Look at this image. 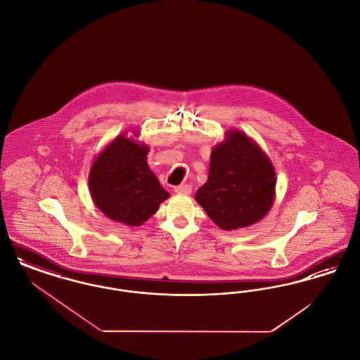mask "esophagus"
Masks as SVG:
<instances>
[{
    "label": "esophagus",
    "instance_id": "obj_1",
    "mask_svg": "<svg viewBox=\"0 0 360 360\" xmlns=\"http://www.w3.org/2000/svg\"><path fill=\"white\" fill-rule=\"evenodd\" d=\"M176 194H190L191 193V186L190 185H179L176 188H174Z\"/></svg>",
    "mask_w": 360,
    "mask_h": 360
}]
</instances>
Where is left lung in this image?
I'll return each instance as SVG.
<instances>
[{
	"instance_id": "8db88e82",
	"label": "left lung",
	"mask_w": 360,
	"mask_h": 360,
	"mask_svg": "<svg viewBox=\"0 0 360 360\" xmlns=\"http://www.w3.org/2000/svg\"><path fill=\"white\" fill-rule=\"evenodd\" d=\"M276 175L270 158L239 129H228L212 148L205 185L195 201L224 231L260 221L275 201Z\"/></svg>"
}]
</instances>
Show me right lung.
Instances as JSON below:
<instances>
[{
    "instance_id": "add662e5",
    "label": "right lung",
    "mask_w": 360,
    "mask_h": 360,
    "mask_svg": "<svg viewBox=\"0 0 360 360\" xmlns=\"http://www.w3.org/2000/svg\"><path fill=\"white\" fill-rule=\"evenodd\" d=\"M124 132L96 156L89 172V190L94 205L108 219L140 226L170 197L147 163L150 147Z\"/></svg>"
}]
</instances>
